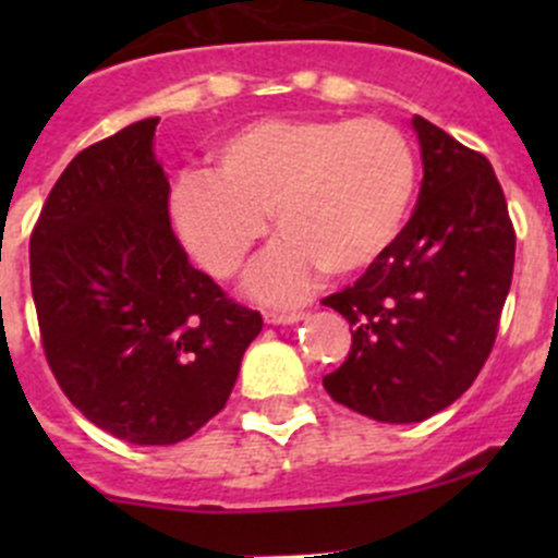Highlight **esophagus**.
I'll list each match as a JSON object with an SVG mask.
<instances>
[{
    "label": "esophagus",
    "instance_id": "1",
    "mask_svg": "<svg viewBox=\"0 0 558 558\" xmlns=\"http://www.w3.org/2000/svg\"><path fill=\"white\" fill-rule=\"evenodd\" d=\"M305 318V313H264V320L272 326H289V324H300V320Z\"/></svg>",
    "mask_w": 558,
    "mask_h": 558
}]
</instances>
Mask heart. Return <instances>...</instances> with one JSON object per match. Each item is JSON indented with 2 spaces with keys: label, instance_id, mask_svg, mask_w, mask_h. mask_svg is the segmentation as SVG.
<instances>
[{
  "label": "heart",
  "instance_id": "b5f03b06",
  "mask_svg": "<svg viewBox=\"0 0 558 558\" xmlns=\"http://www.w3.org/2000/svg\"><path fill=\"white\" fill-rule=\"evenodd\" d=\"M415 196V156L386 121L267 118L213 150L210 172H185L170 191L180 245L218 280L243 272L267 234L278 245L247 278L253 296L296 302L324 269L335 278L378 264L397 243Z\"/></svg>",
  "mask_w": 558,
  "mask_h": 558
}]
</instances>
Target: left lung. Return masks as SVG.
I'll use <instances>...</instances> for the list:
<instances>
[{
    "mask_svg": "<svg viewBox=\"0 0 558 558\" xmlns=\"http://www.w3.org/2000/svg\"><path fill=\"white\" fill-rule=\"evenodd\" d=\"M413 129L424 180L408 227L356 283L320 302L353 326L348 359L324 388L384 424L426 421L472 386L497 340L515 258L486 156L421 116Z\"/></svg>",
    "mask_w": 558,
    "mask_h": 558,
    "instance_id": "8db88e82",
    "label": "left lung"
}]
</instances>
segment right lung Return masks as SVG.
I'll return each mask as SVG.
<instances>
[{"instance_id": "1", "label": "right lung", "mask_w": 558, "mask_h": 558, "mask_svg": "<svg viewBox=\"0 0 558 558\" xmlns=\"http://www.w3.org/2000/svg\"><path fill=\"white\" fill-rule=\"evenodd\" d=\"M159 118L81 150L32 232L45 359L70 402L134 446H174L221 413L262 315L189 264L170 227Z\"/></svg>"}]
</instances>
